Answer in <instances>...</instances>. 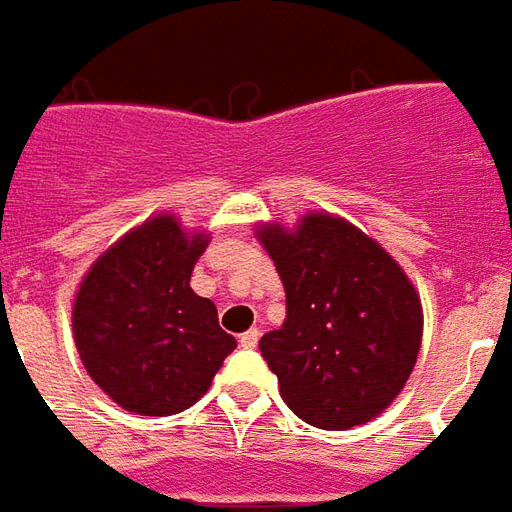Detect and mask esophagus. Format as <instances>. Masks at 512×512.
<instances>
[{"mask_svg": "<svg viewBox=\"0 0 512 512\" xmlns=\"http://www.w3.org/2000/svg\"><path fill=\"white\" fill-rule=\"evenodd\" d=\"M259 338H261V330H259V327H251L248 333H242V335H240V343H242V346H245V349H253V346L259 343Z\"/></svg>", "mask_w": 512, "mask_h": 512, "instance_id": "esophagus-1", "label": "esophagus"}]
</instances>
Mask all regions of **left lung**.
<instances>
[{"label":"left lung","instance_id":"obj_1","mask_svg":"<svg viewBox=\"0 0 512 512\" xmlns=\"http://www.w3.org/2000/svg\"><path fill=\"white\" fill-rule=\"evenodd\" d=\"M256 234L286 289V322L259 341L286 406L327 431L374 420L417 363L423 305L412 281L379 242L330 212Z\"/></svg>","mask_w":512,"mask_h":512}]
</instances>
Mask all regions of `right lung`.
Returning a JSON list of instances; mask_svg holds the SVG:
<instances>
[{"mask_svg":"<svg viewBox=\"0 0 512 512\" xmlns=\"http://www.w3.org/2000/svg\"><path fill=\"white\" fill-rule=\"evenodd\" d=\"M204 234L158 215L100 256L78 286L73 335L92 382L122 409L166 417L210 390L234 352L215 302L190 289Z\"/></svg>","mask_w":512,"mask_h":512,"instance_id":"add662e5","label":"right lung"}]
</instances>
